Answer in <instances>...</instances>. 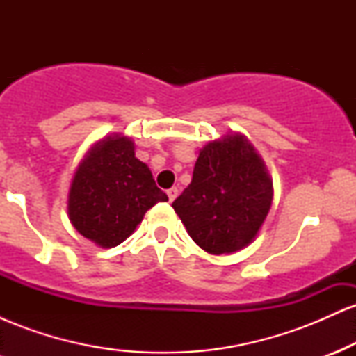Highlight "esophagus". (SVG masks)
Returning a JSON list of instances; mask_svg holds the SVG:
<instances>
[{"instance_id":"1","label":"esophagus","mask_w":356,"mask_h":356,"mask_svg":"<svg viewBox=\"0 0 356 356\" xmlns=\"http://www.w3.org/2000/svg\"><path fill=\"white\" fill-rule=\"evenodd\" d=\"M177 195H179V189H177V187H170V189L167 191V197H169L170 202H172L174 199L177 197Z\"/></svg>"}]
</instances>
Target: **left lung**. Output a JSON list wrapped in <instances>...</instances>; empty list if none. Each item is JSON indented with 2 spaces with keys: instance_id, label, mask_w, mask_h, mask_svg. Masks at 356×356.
Instances as JSON below:
<instances>
[{
  "instance_id": "obj_1",
  "label": "left lung",
  "mask_w": 356,
  "mask_h": 356,
  "mask_svg": "<svg viewBox=\"0 0 356 356\" xmlns=\"http://www.w3.org/2000/svg\"><path fill=\"white\" fill-rule=\"evenodd\" d=\"M273 204V181L246 136L226 134L199 150L192 181L172 202L209 254H232L256 239Z\"/></svg>"
}]
</instances>
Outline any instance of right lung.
Masks as SVG:
<instances>
[{
  "instance_id": "obj_1",
  "label": "right lung",
  "mask_w": 356,
  "mask_h": 356,
  "mask_svg": "<svg viewBox=\"0 0 356 356\" xmlns=\"http://www.w3.org/2000/svg\"><path fill=\"white\" fill-rule=\"evenodd\" d=\"M152 172L136 157L132 138L112 134L83 155L68 191V218L83 238L115 248L157 202L167 201Z\"/></svg>"
}]
</instances>
